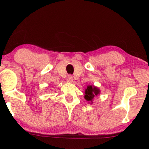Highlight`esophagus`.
<instances>
[{
	"instance_id": "34e87169",
	"label": "esophagus",
	"mask_w": 149,
	"mask_h": 149,
	"mask_svg": "<svg viewBox=\"0 0 149 149\" xmlns=\"http://www.w3.org/2000/svg\"><path fill=\"white\" fill-rule=\"evenodd\" d=\"M67 81L70 83L73 82V77L72 75H68V76L67 77Z\"/></svg>"
}]
</instances>
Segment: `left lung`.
<instances>
[{
	"mask_svg": "<svg viewBox=\"0 0 149 149\" xmlns=\"http://www.w3.org/2000/svg\"><path fill=\"white\" fill-rule=\"evenodd\" d=\"M100 93V91L97 87L95 86H92V85H89L87 87L85 91V99H86L87 101L92 102L95 96H97ZM92 103V102H91Z\"/></svg>",
	"mask_w": 149,
	"mask_h": 149,
	"instance_id": "obj_1",
	"label": "left lung"
}]
</instances>
